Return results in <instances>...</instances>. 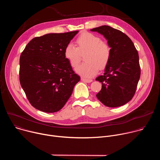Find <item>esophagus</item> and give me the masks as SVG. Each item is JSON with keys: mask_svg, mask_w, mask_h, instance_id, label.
I'll list each match as a JSON object with an SVG mask.
<instances>
[{"mask_svg": "<svg viewBox=\"0 0 160 160\" xmlns=\"http://www.w3.org/2000/svg\"><path fill=\"white\" fill-rule=\"evenodd\" d=\"M81 80L83 82H86V83H90L91 82H92V79H87V78H81Z\"/></svg>", "mask_w": 160, "mask_h": 160, "instance_id": "esophagus-1", "label": "esophagus"}]
</instances>
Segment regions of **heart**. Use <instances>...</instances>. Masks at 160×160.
Instances as JSON below:
<instances>
[{"label":"heart","mask_w":160,"mask_h":160,"mask_svg":"<svg viewBox=\"0 0 160 160\" xmlns=\"http://www.w3.org/2000/svg\"><path fill=\"white\" fill-rule=\"evenodd\" d=\"M77 47L73 43H68L64 51L65 58L73 68L79 64L82 54L87 51L84 59L86 62L76 68V72L81 76L90 78L94 76L100 69L108 63L111 54L110 45L92 33L83 32L77 39Z\"/></svg>","instance_id":"obj_1"}]
</instances>
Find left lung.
Returning a JSON list of instances; mask_svg holds the SVG:
<instances>
[{
	"label": "left lung",
	"instance_id": "1",
	"mask_svg": "<svg viewBox=\"0 0 160 160\" xmlns=\"http://www.w3.org/2000/svg\"><path fill=\"white\" fill-rule=\"evenodd\" d=\"M102 34L110 45L111 54L104 73L96 80L102 84L98 99L105 106H123L133 97L141 76L139 54L131 39L109 26L91 29Z\"/></svg>",
	"mask_w": 160,
	"mask_h": 160
}]
</instances>
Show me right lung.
Returning <instances> with one entry per match:
<instances>
[{
	"label": "right lung",
	"mask_w": 160,
	"mask_h": 160,
	"mask_svg": "<svg viewBox=\"0 0 160 160\" xmlns=\"http://www.w3.org/2000/svg\"><path fill=\"white\" fill-rule=\"evenodd\" d=\"M78 31L33 38L21 54L19 82L30 103L45 112L65 105L80 77L65 58L66 45Z\"/></svg>",
	"instance_id": "add662e5"
}]
</instances>
